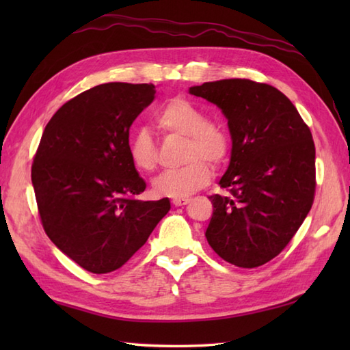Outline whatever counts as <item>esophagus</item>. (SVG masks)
I'll list each match as a JSON object with an SVG mask.
<instances>
[{
	"label": "esophagus",
	"mask_w": 350,
	"mask_h": 350,
	"mask_svg": "<svg viewBox=\"0 0 350 350\" xmlns=\"http://www.w3.org/2000/svg\"><path fill=\"white\" fill-rule=\"evenodd\" d=\"M189 202H191V198H173V200H171V203H173V206H176V207L185 206V204H188Z\"/></svg>",
	"instance_id": "34e87169"
}]
</instances>
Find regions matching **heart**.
<instances>
[{
    "instance_id": "b5f03b06",
    "label": "heart",
    "mask_w": 350,
    "mask_h": 350,
    "mask_svg": "<svg viewBox=\"0 0 350 350\" xmlns=\"http://www.w3.org/2000/svg\"><path fill=\"white\" fill-rule=\"evenodd\" d=\"M154 123L165 135L183 137L182 161L177 170L163 171L153 180V191L159 197L187 198L206 187L212 179L211 162L221 167L230 152V139L224 126L207 120L204 111L185 98H173L163 103L154 116ZM129 158L139 171L156 167V148L146 131H138L129 139Z\"/></svg>"
}]
</instances>
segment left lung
Instances as JSON below:
<instances>
[{
  "instance_id": "left-lung-1",
  "label": "left lung",
  "mask_w": 350,
  "mask_h": 350,
  "mask_svg": "<svg viewBox=\"0 0 350 350\" xmlns=\"http://www.w3.org/2000/svg\"><path fill=\"white\" fill-rule=\"evenodd\" d=\"M227 118L232 156L206 239L226 262L257 267L277 257L307 218L316 191V148L287 96L250 79H221L189 88Z\"/></svg>"
}]
</instances>
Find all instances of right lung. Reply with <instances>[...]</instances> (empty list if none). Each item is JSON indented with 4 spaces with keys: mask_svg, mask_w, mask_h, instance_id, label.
Listing matches in <instances>:
<instances>
[{
    "mask_svg": "<svg viewBox=\"0 0 350 350\" xmlns=\"http://www.w3.org/2000/svg\"><path fill=\"white\" fill-rule=\"evenodd\" d=\"M153 84L108 83L66 102L43 131L31 167L42 226L85 271L108 273L143 247L170 200L146 189L129 158V129L154 99Z\"/></svg>",
    "mask_w": 350,
    "mask_h": 350,
    "instance_id": "1",
    "label": "right lung"
}]
</instances>
